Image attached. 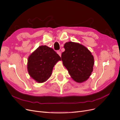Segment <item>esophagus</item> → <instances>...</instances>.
I'll list each match as a JSON object with an SVG mask.
<instances>
[{"mask_svg":"<svg viewBox=\"0 0 120 120\" xmlns=\"http://www.w3.org/2000/svg\"><path fill=\"white\" fill-rule=\"evenodd\" d=\"M57 54H58L60 56H61V52H60V51H58L57 52Z\"/></svg>","mask_w":120,"mask_h":120,"instance_id":"esophagus-1","label":"esophagus"}]
</instances>
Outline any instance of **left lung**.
<instances>
[{"instance_id": "left-lung-1", "label": "left lung", "mask_w": 120, "mask_h": 120, "mask_svg": "<svg viewBox=\"0 0 120 120\" xmlns=\"http://www.w3.org/2000/svg\"><path fill=\"white\" fill-rule=\"evenodd\" d=\"M62 53L63 64L72 79L81 83L89 78L93 71L94 59L91 52L84 46L73 42H66Z\"/></svg>"}]
</instances>
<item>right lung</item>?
Here are the masks:
<instances>
[{
  "mask_svg": "<svg viewBox=\"0 0 120 120\" xmlns=\"http://www.w3.org/2000/svg\"><path fill=\"white\" fill-rule=\"evenodd\" d=\"M61 59L52 49L39 46L29 56L27 70L30 76L36 82L42 83L51 76L53 68Z\"/></svg>",
  "mask_w": 120,
  "mask_h": 120,
  "instance_id": "1",
  "label": "right lung"
}]
</instances>
